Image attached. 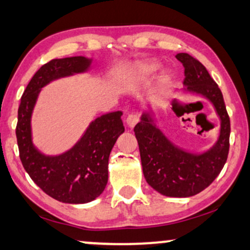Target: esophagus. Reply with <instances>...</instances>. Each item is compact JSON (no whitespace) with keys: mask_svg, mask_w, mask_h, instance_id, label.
I'll return each mask as SVG.
<instances>
[{"mask_svg":"<svg viewBox=\"0 0 250 250\" xmlns=\"http://www.w3.org/2000/svg\"><path fill=\"white\" fill-rule=\"evenodd\" d=\"M138 121H140V115L138 114H129L127 116V120H125L129 128H134Z\"/></svg>","mask_w":250,"mask_h":250,"instance_id":"34e87169","label":"esophagus"}]
</instances>
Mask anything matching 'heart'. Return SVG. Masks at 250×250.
Returning a JSON list of instances; mask_svg holds the SVG:
<instances>
[{"instance_id": "b5f03b06", "label": "heart", "mask_w": 250, "mask_h": 250, "mask_svg": "<svg viewBox=\"0 0 250 250\" xmlns=\"http://www.w3.org/2000/svg\"><path fill=\"white\" fill-rule=\"evenodd\" d=\"M160 70V65L158 63H143L138 65L132 74V78L135 81H144L146 78L152 77Z\"/></svg>"}]
</instances>
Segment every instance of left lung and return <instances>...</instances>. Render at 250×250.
Wrapping results in <instances>:
<instances>
[{
  "instance_id": "obj_1",
  "label": "left lung",
  "mask_w": 250,
  "mask_h": 250,
  "mask_svg": "<svg viewBox=\"0 0 250 250\" xmlns=\"http://www.w3.org/2000/svg\"><path fill=\"white\" fill-rule=\"evenodd\" d=\"M185 68L183 84L208 98L222 120L217 143L208 152L192 154L167 140L148 113L135 125L144 178L153 189L169 197H190L209 187L225 165L229 150L230 123L223 93L207 68L187 53L175 56ZM174 103V102H173Z\"/></svg>"
}]
</instances>
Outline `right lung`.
Masks as SVG:
<instances>
[{"instance_id":"1","label":"right lung","mask_w":250,"mask_h":250,"mask_svg":"<svg viewBox=\"0 0 250 250\" xmlns=\"http://www.w3.org/2000/svg\"><path fill=\"white\" fill-rule=\"evenodd\" d=\"M90 64L91 60L84 56L47 62L31 78L18 108L16 136L21 162L38 187L63 203H87L104 191L108 180L109 153L125 131L122 112L97 118L71 150L55 157L45 156L33 146L31 115L41 87L60 77L86 71Z\"/></svg>"}]
</instances>
